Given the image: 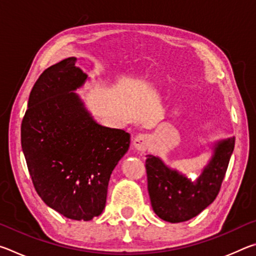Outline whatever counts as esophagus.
<instances>
[{
  "instance_id": "34e87169",
  "label": "esophagus",
  "mask_w": 256,
  "mask_h": 256,
  "mask_svg": "<svg viewBox=\"0 0 256 256\" xmlns=\"http://www.w3.org/2000/svg\"><path fill=\"white\" fill-rule=\"evenodd\" d=\"M133 144H134V146H136V150L146 151V148H148V144H149L148 134H144V133L138 134V136H136V138H134Z\"/></svg>"
}]
</instances>
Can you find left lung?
<instances>
[{
  "instance_id": "8db88e82",
  "label": "left lung",
  "mask_w": 256,
  "mask_h": 256,
  "mask_svg": "<svg viewBox=\"0 0 256 256\" xmlns=\"http://www.w3.org/2000/svg\"><path fill=\"white\" fill-rule=\"evenodd\" d=\"M234 146L235 138L218 142L214 157L196 183L170 170L158 157L146 156L148 190L154 214L172 224L188 222L201 214L218 196Z\"/></svg>"
}]
</instances>
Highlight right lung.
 <instances>
[{
  "label": "right lung",
  "instance_id": "1",
  "mask_svg": "<svg viewBox=\"0 0 256 256\" xmlns=\"http://www.w3.org/2000/svg\"><path fill=\"white\" fill-rule=\"evenodd\" d=\"M68 58L42 73L21 123V146L38 196L68 219L92 220L106 204L112 170L130 134L94 120L73 90L86 80Z\"/></svg>",
  "mask_w": 256,
  "mask_h": 256
}]
</instances>
